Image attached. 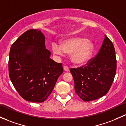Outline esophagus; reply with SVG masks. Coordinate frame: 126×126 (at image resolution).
Masks as SVG:
<instances>
[{"label":"esophagus","instance_id":"34e87169","mask_svg":"<svg viewBox=\"0 0 126 126\" xmlns=\"http://www.w3.org/2000/svg\"><path fill=\"white\" fill-rule=\"evenodd\" d=\"M63 69H64L66 72H68L69 70V68L67 66H64V67H63Z\"/></svg>","mask_w":126,"mask_h":126}]
</instances>
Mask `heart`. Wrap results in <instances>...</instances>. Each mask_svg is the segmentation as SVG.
<instances>
[{"label": "heart", "mask_w": 126, "mask_h": 126, "mask_svg": "<svg viewBox=\"0 0 126 126\" xmlns=\"http://www.w3.org/2000/svg\"><path fill=\"white\" fill-rule=\"evenodd\" d=\"M52 49L54 53L63 55L70 54L71 61L77 65H84L90 60L94 51L92 41L82 37H74L62 41L60 45L53 44Z\"/></svg>", "instance_id": "heart-1"}]
</instances>
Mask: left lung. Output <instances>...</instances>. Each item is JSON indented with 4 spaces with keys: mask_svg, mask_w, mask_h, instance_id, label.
<instances>
[{
    "mask_svg": "<svg viewBox=\"0 0 126 126\" xmlns=\"http://www.w3.org/2000/svg\"><path fill=\"white\" fill-rule=\"evenodd\" d=\"M117 70L115 51L112 42L105 35L96 57L83 66L71 68L75 90L85 102L102 97L110 90Z\"/></svg>",
    "mask_w": 126,
    "mask_h": 126,
    "instance_id": "obj_1",
    "label": "left lung"
}]
</instances>
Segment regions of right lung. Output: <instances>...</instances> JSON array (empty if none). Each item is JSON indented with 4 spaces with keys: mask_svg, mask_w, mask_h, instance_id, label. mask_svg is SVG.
Here are the masks:
<instances>
[{
    "mask_svg": "<svg viewBox=\"0 0 126 126\" xmlns=\"http://www.w3.org/2000/svg\"><path fill=\"white\" fill-rule=\"evenodd\" d=\"M45 37L39 30L26 31L12 44L8 69L12 84L27 101L41 103L51 94L63 73L62 63L49 58Z\"/></svg>",
    "mask_w": 126,
    "mask_h": 126,
    "instance_id": "obj_1",
    "label": "right lung"
}]
</instances>
